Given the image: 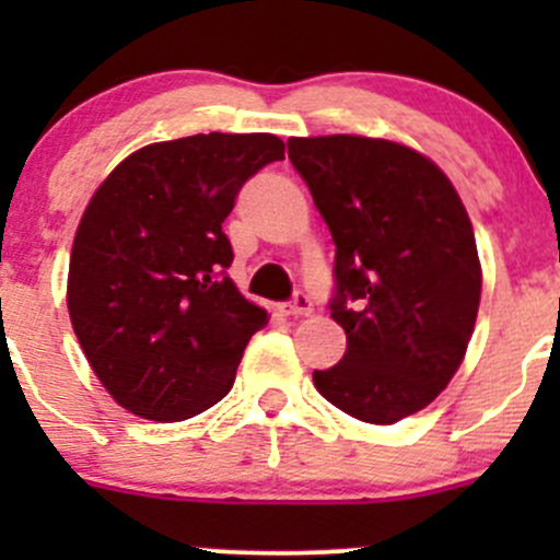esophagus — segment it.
<instances>
[{
	"label": "esophagus",
	"mask_w": 560,
	"mask_h": 560,
	"mask_svg": "<svg viewBox=\"0 0 560 560\" xmlns=\"http://www.w3.org/2000/svg\"><path fill=\"white\" fill-rule=\"evenodd\" d=\"M312 308H314V303L306 292H295V298L287 303V314H292V316H306V314H312Z\"/></svg>",
	"instance_id": "34e87169"
}]
</instances>
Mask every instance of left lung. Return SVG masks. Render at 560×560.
I'll use <instances>...</instances> for the list:
<instances>
[{"label":"left lung","instance_id":"obj_1","mask_svg":"<svg viewBox=\"0 0 560 560\" xmlns=\"http://www.w3.org/2000/svg\"><path fill=\"white\" fill-rule=\"evenodd\" d=\"M336 244L330 316L341 363L314 385L347 415L393 425L425 409L460 369L477 322L482 268L450 178L409 145L360 135L290 138Z\"/></svg>","mask_w":560,"mask_h":560}]
</instances>
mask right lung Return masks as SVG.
Returning <instances> with one entry per match:
<instances>
[{"mask_svg":"<svg viewBox=\"0 0 560 560\" xmlns=\"http://www.w3.org/2000/svg\"><path fill=\"white\" fill-rule=\"evenodd\" d=\"M279 160L276 135H191L135 151L94 191L67 308L97 380L132 415L186 420L233 387L268 312L228 276L222 224L241 186Z\"/></svg>","mask_w":560,"mask_h":560,"instance_id":"add662e5","label":"right lung"}]
</instances>
